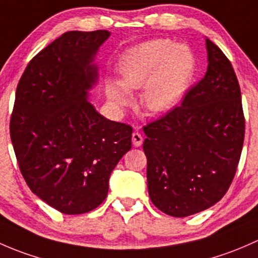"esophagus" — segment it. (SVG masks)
Listing matches in <instances>:
<instances>
[{
	"mask_svg": "<svg viewBox=\"0 0 258 258\" xmlns=\"http://www.w3.org/2000/svg\"><path fill=\"white\" fill-rule=\"evenodd\" d=\"M132 140H133V145H134L135 148L140 147V145L143 144V137H142V134H140V133H138V132L133 133Z\"/></svg>",
	"mask_w": 258,
	"mask_h": 258,
	"instance_id": "34e87169",
	"label": "esophagus"
}]
</instances>
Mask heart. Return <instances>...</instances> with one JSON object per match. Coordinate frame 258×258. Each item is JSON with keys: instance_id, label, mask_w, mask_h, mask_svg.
I'll use <instances>...</instances> for the list:
<instances>
[{"instance_id": "obj_1", "label": "heart", "mask_w": 258, "mask_h": 258, "mask_svg": "<svg viewBox=\"0 0 258 258\" xmlns=\"http://www.w3.org/2000/svg\"><path fill=\"white\" fill-rule=\"evenodd\" d=\"M121 81L108 79V98L123 108L133 102L130 89H143L145 107L154 113L174 109L196 73V58L187 44L153 39L130 48L119 62Z\"/></svg>"}]
</instances>
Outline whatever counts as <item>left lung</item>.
<instances>
[{"label": "left lung", "mask_w": 258, "mask_h": 258, "mask_svg": "<svg viewBox=\"0 0 258 258\" xmlns=\"http://www.w3.org/2000/svg\"><path fill=\"white\" fill-rule=\"evenodd\" d=\"M208 71L180 107L144 126L150 200L186 217L221 200L236 174L243 138L241 90L230 60L206 38Z\"/></svg>", "instance_id": "8db88e82"}]
</instances>
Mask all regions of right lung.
<instances>
[{
    "mask_svg": "<svg viewBox=\"0 0 258 258\" xmlns=\"http://www.w3.org/2000/svg\"><path fill=\"white\" fill-rule=\"evenodd\" d=\"M108 31H70L28 63L16 90L10 134L32 192L66 215L105 200L111 171L132 148V126L89 103Z\"/></svg>",
    "mask_w": 258,
    "mask_h": 258,
    "instance_id": "1",
    "label": "right lung"
}]
</instances>
